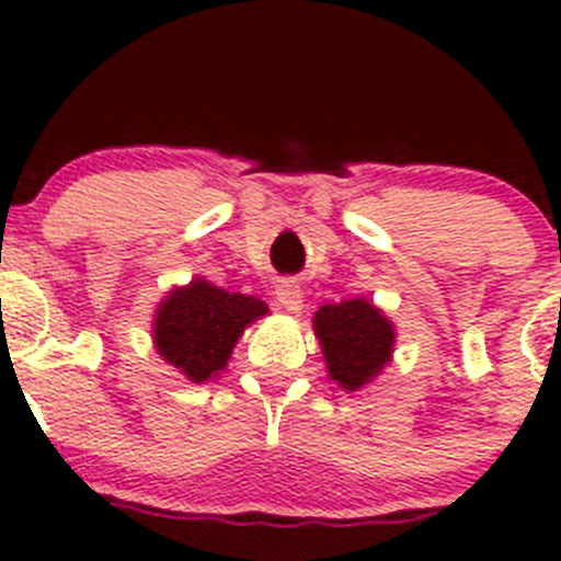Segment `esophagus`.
I'll use <instances>...</instances> for the list:
<instances>
[{
	"label": "esophagus",
	"instance_id": "1",
	"mask_svg": "<svg viewBox=\"0 0 561 561\" xmlns=\"http://www.w3.org/2000/svg\"><path fill=\"white\" fill-rule=\"evenodd\" d=\"M274 293H276V301H279V307L285 309V312L301 314L304 293H301V285H298L296 279H282L279 285H276Z\"/></svg>",
	"mask_w": 561,
	"mask_h": 561
}]
</instances>
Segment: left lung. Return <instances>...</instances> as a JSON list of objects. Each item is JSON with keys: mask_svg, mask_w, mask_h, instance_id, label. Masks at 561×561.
<instances>
[{"mask_svg": "<svg viewBox=\"0 0 561 561\" xmlns=\"http://www.w3.org/2000/svg\"><path fill=\"white\" fill-rule=\"evenodd\" d=\"M312 328L328 377L350 393L375 382L393 360L396 325L369 298L325 304L314 312Z\"/></svg>", "mask_w": 561, "mask_h": 561, "instance_id": "8db88e82", "label": "left lung"}]
</instances>
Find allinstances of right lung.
I'll list each match as a JSON object with an SVG mask.
<instances>
[{
	"label": "right lung",
	"mask_w": 561,
	"mask_h": 561,
	"mask_svg": "<svg viewBox=\"0 0 561 561\" xmlns=\"http://www.w3.org/2000/svg\"><path fill=\"white\" fill-rule=\"evenodd\" d=\"M265 314L268 307L260 298L228 293L195 276L157 304L151 342L165 364L201 386L225 371L241 333Z\"/></svg>",
	"instance_id": "obj_1"
}]
</instances>
